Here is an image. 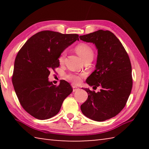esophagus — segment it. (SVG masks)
Wrapping results in <instances>:
<instances>
[{
  "mask_svg": "<svg viewBox=\"0 0 149 149\" xmlns=\"http://www.w3.org/2000/svg\"><path fill=\"white\" fill-rule=\"evenodd\" d=\"M79 88H78L77 87H76V86H73V91H74V92L76 91L79 90Z\"/></svg>",
  "mask_w": 149,
  "mask_h": 149,
  "instance_id": "34e87169",
  "label": "esophagus"
}]
</instances>
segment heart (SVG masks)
Masks as SVG:
<instances>
[{
    "mask_svg": "<svg viewBox=\"0 0 149 149\" xmlns=\"http://www.w3.org/2000/svg\"><path fill=\"white\" fill-rule=\"evenodd\" d=\"M75 51L81 57V58L86 61L88 60L93 59V56H94V51L91 47L89 45L86 43H80L77 45L76 47H75ZM65 57V52L63 51L61 54H60L58 57V62L60 64H62L64 62ZM83 75H78L75 74H69L66 75V78L68 79L73 83L74 84L77 85L79 84L81 81Z\"/></svg>",
    "mask_w": 149,
    "mask_h": 149,
    "instance_id": "b5f03b06",
    "label": "heart"
}]
</instances>
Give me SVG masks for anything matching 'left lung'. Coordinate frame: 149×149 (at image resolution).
<instances>
[{
    "mask_svg": "<svg viewBox=\"0 0 149 149\" xmlns=\"http://www.w3.org/2000/svg\"><path fill=\"white\" fill-rule=\"evenodd\" d=\"M79 38L93 42L98 49L96 70L87 77V84L102 87L97 93L84 89L88 98L81 110L90 119L103 122L119 114L130 97L133 86L130 59L120 40L108 30H98Z\"/></svg>",
    "mask_w": 149,
    "mask_h": 149,
    "instance_id": "1",
    "label": "left lung"
}]
</instances>
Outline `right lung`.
<instances>
[{
	"label": "right lung",
	"instance_id": "1",
	"mask_svg": "<svg viewBox=\"0 0 149 149\" xmlns=\"http://www.w3.org/2000/svg\"><path fill=\"white\" fill-rule=\"evenodd\" d=\"M76 40L77 34L42 31L27 40L15 59L12 81L24 109L39 120H47L59 112L64 99L73 91L69 83L60 80L56 86L49 81L52 70L58 68V57Z\"/></svg>",
	"mask_w": 149,
	"mask_h": 149
}]
</instances>
